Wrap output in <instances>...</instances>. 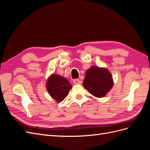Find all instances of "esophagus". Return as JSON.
Segmentation results:
<instances>
[{
  "label": "esophagus",
  "instance_id": "esophagus-1",
  "mask_svg": "<svg viewBox=\"0 0 150 150\" xmlns=\"http://www.w3.org/2000/svg\"><path fill=\"white\" fill-rule=\"evenodd\" d=\"M73 83L75 84H79L81 83V81L79 79H74L73 81Z\"/></svg>",
  "mask_w": 150,
  "mask_h": 150
}]
</instances>
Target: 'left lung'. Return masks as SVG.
Returning a JSON list of instances; mask_svg holds the SVG:
<instances>
[{
  "label": "left lung",
  "instance_id": "1",
  "mask_svg": "<svg viewBox=\"0 0 150 150\" xmlns=\"http://www.w3.org/2000/svg\"><path fill=\"white\" fill-rule=\"evenodd\" d=\"M111 74L106 68L92 66L86 72L83 81L84 87L93 96L103 98L112 88Z\"/></svg>",
  "mask_w": 150,
  "mask_h": 150
}]
</instances>
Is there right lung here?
<instances>
[{
	"instance_id": "obj_1",
	"label": "right lung",
	"mask_w": 150,
	"mask_h": 150,
	"mask_svg": "<svg viewBox=\"0 0 150 150\" xmlns=\"http://www.w3.org/2000/svg\"><path fill=\"white\" fill-rule=\"evenodd\" d=\"M71 88L72 86L67 79L57 74L50 76L46 83L47 91L57 103L64 100Z\"/></svg>"
}]
</instances>
